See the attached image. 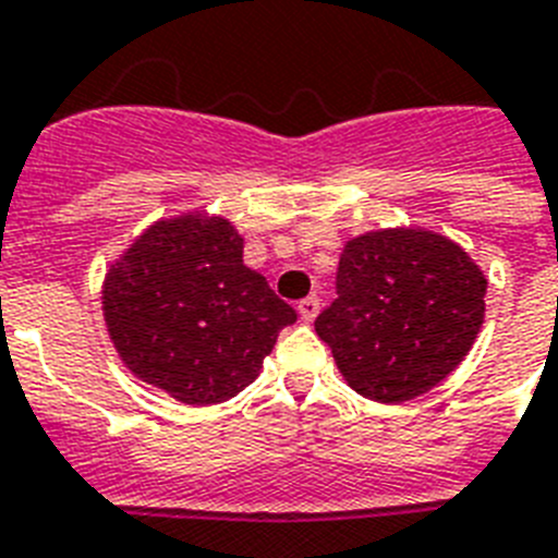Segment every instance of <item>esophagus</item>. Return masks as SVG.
<instances>
[{
  "label": "esophagus",
  "mask_w": 558,
  "mask_h": 558,
  "mask_svg": "<svg viewBox=\"0 0 558 558\" xmlns=\"http://www.w3.org/2000/svg\"><path fill=\"white\" fill-rule=\"evenodd\" d=\"M320 312V301H318V294H310V298H303L301 303H298V315H301L306 324L310 320H315V315Z\"/></svg>",
  "instance_id": "1"
}]
</instances>
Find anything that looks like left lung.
Returning a JSON list of instances; mask_svg holds the SVG:
<instances>
[{"label": "left lung", "mask_w": 558, "mask_h": 558, "mask_svg": "<svg viewBox=\"0 0 558 558\" xmlns=\"http://www.w3.org/2000/svg\"><path fill=\"white\" fill-rule=\"evenodd\" d=\"M335 289L315 332L357 396L381 404L441 384L484 324V271L459 243L424 229L352 238Z\"/></svg>", "instance_id": "1"}]
</instances>
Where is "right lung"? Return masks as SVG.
<instances>
[{
    "label": "right lung",
    "mask_w": 558,
    "mask_h": 558,
    "mask_svg": "<svg viewBox=\"0 0 558 558\" xmlns=\"http://www.w3.org/2000/svg\"><path fill=\"white\" fill-rule=\"evenodd\" d=\"M108 335L122 364L183 404H220L255 381L298 312L243 264L223 217L157 220L102 283Z\"/></svg>",
    "instance_id": "add662e5"
}]
</instances>
